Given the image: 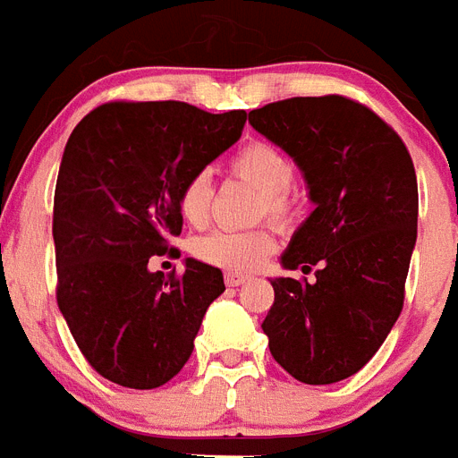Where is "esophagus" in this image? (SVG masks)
I'll return each instance as SVG.
<instances>
[{
	"label": "esophagus",
	"mask_w": 458,
	"mask_h": 458,
	"mask_svg": "<svg viewBox=\"0 0 458 458\" xmlns=\"http://www.w3.org/2000/svg\"><path fill=\"white\" fill-rule=\"evenodd\" d=\"M245 281H250V276L245 274H226L225 276V283L229 288H238V285H243Z\"/></svg>",
	"instance_id": "1"
}]
</instances>
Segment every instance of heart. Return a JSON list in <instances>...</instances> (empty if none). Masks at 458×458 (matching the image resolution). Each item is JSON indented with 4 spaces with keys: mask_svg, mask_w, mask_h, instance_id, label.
<instances>
[{
    "mask_svg": "<svg viewBox=\"0 0 458 458\" xmlns=\"http://www.w3.org/2000/svg\"><path fill=\"white\" fill-rule=\"evenodd\" d=\"M232 173L245 180L262 194L259 213H267L278 222H290L294 217V201L288 194L294 180V168L290 158L267 142H250L241 147L232 157ZM210 206V182L208 175L199 173L182 187L180 213L189 225L201 226L208 220ZM276 250V232L271 226H255L245 232L217 229L196 241L194 252L206 264L229 274H248Z\"/></svg>",
    "mask_w": 458,
    "mask_h": 458,
    "instance_id": "b5f03b06",
    "label": "heart"
}]
</instances>
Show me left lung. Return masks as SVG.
Segmentation results:
<instances>
[{
  "label": "left lung",
  "instance_id": "obj_1",
  "mask_svg": "<svg viewBox=\"0 0 458 458\" xmlns=\"http://www.w3.org/2000/svg\"><path fill=\"white\" fill-rule=\"evenodd\" d=\"M248 121L297 164L313 203L281 264L316 267V281L271 278L262 330L294 379L335 384L379 351L403 311L417 243L414 164L398 133L349 98H290Z\"/></svg>",
  "mask_w": 458,
  "mask_h": 458
}]
</instances>
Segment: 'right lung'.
<instances>
[{"label": "right lung", "instance_id": "add662e5", "mask_svg": "<svg viewBox=\"0 0 458 458\" xmlns=\"http://www.w3.org/2000/svg\"><path fill=\"white\" fill-rule=\"evenodd\" d=\"M243 109L210 114L187 102H109L79 121L53 201L58 306L90 368L119 386H164L194 351L217 267L149 269L180 236V194L241 138Z\"/></svg>", "mask_w": 458, "mask_h": 458}]
</instances>
